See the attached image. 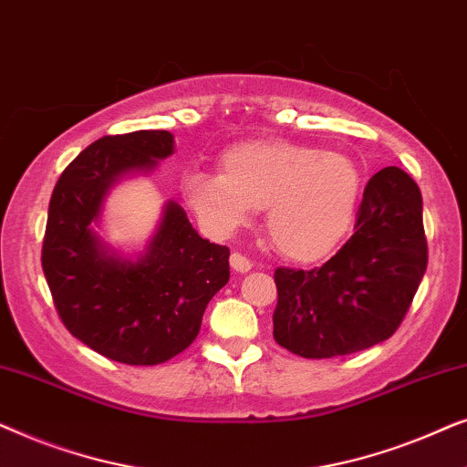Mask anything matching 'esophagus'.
Masks as SVG:
<instances>
[{
  "label": "esophagus",
  "mask_w": 467,
  "mask_h": 467,
  "mask_svg": "<svg viewBox=\"0 0 467 467\" xmlns=\"http://www.w3.org/2000/svg\"><path fill=\"white\" fill-rule=\"evenodd\" d=\"M229 265H232V270L238 274L251 272V267H253L251 261H248L244 254H240V253H232V257H229Z\"/></svg>",
  "instance_id": "1"
}]
</instances>
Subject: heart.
Listing matches in <instances>:
<instances>
[{"mask_svg": "<svg viewBox=\"0 0 467 467\" xmlns=\"http://www.w3.org/2000/svg\"><path fill=\"white\" fill-rule=\"evenodd\" d=\"M219 171H189L184 202L214 234L244 225L265 208L272 246L291 261L310 264L334 253L353 227L361 200V174L353 159L336 150L248 140L229 146Z\"/></svg>", "mask_w": 467, "mask_h": 467, "instance_id": "obj_1", "label": "heart"}]
</instances>
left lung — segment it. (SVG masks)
<instances>
[{
	"mask_svg": "<svg viewBox=\"0 0 467 467\" xmlns=\"http://www.w3.org/2000/svg\"><path fill=\"white\" fill-rule=\"evenodd\" d=\"M425 270L423 197L391 165L369 178L355 234L327 264L274 274V340L306 359L374 347L400 327Z\"/></svg>",
	"mask_w": 467,
	"mask_h": 467,
	"instance_id": "obj_1",
	"label": "left lung"
}]
</instances>
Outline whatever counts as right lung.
Returning a JSON list of instances; mask_svg holds the SVG:
<instances>
[{
	"mask_svg": "<svg viewBox=\"0 0 467 467\" xmlns=\"http://www.w3.org/2000/svg\"><path fill=\"white\" fill-rule=\"evenodd\" d=\"M171 152L170 131L104 136L67 165L50 197L42 270L57 312L82 344L127 366L182 353L229 280V248L203 240L171 200L138 254L117 251L99 234L114 184L150 174Z\"/></svg>",
	"mask_w": 467,
	"mask_h": 467,
	"instance_id": "obj_1",
	"label": "right lung"
}]
</instances>
